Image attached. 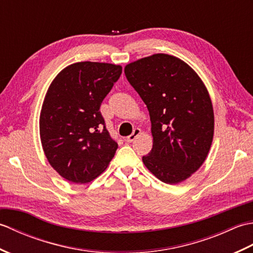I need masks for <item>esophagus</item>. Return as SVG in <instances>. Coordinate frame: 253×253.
Masks as SVG:
<instances>
[{
  "mask_svg": "<svg viewBox=\"0 0 253 253\" xmlns=\"http://www.w3.org/2000/svg\"><path fill=\"white\" fill-rule=\"evenodd\" d=\"M140 133H141V130L139 129V128H135V129H133V131H132L131 135H129L128 137H126V141H127V142H131V141H133V140H135V139H136L139 135H140Z\"/></svg>",
  "mask_w": 253,
  "mask_h": 253,
  "instance_id": "esophagus-1",
  "label": "esophagus"
}]
</instances>
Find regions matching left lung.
Returning <instances> with one entry per match:
<instances>
[{
  "label": "left lung",
  "instance_id": "left-lung-1",
  "mask_svg": "<svg viewBox=\"0 0 253 253\" xmlns=\"http://www.w3.org/2000/svg\"><path fill=\"white\" fill-rule=\"evenodd\" d=\"M125 75L151 121L153 147L142 157L144 165L166 184L187 179L203 164L213 140L206 85L185 62L162 53L128 64Z\"/></svg>",
  "mask_w": 253,
  "mask_h": 253
}]
</instances>
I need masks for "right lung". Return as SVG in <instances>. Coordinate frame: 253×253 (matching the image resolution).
Wrapping results in <instances>:
<instances>
[{
    "label": "right lung",
    "instance_id": "obj_1",
    "mask_svg": "<svg viewBox=\"0 0 253 253\" xmlns=\"http://www.w3.org/2000/svg\"><path fill=\"white\" fill-rule=\"evenodd\" d=\"M122 75V66L79 62L53 80L40 114V138L51 166L64 178L84 184L103 171L117 142L106 129L102 101Z\"/></svg>",
    "mask_w": 253,
    "mask_h": 253
}]
</instances>
